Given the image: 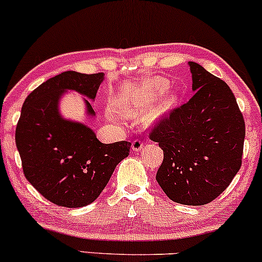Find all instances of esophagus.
<instances>
[{
	"label": "esophagus",
	"instance_id": "1",
	"mask_svg": "<svg viewBox=\"0 0 262 262\" xmlns=\"http://www.w3.org/2000/svg\"><path fill=\"white\" fill-rule=\"evenodd\" d=\"M143 146L144 143L140 139H135L133 140V143H132V149H133L134 151H139V150L143 149Z\"/></svg>",
	"mask_w": 262,
	"mask_h": 262
}]
</instances>
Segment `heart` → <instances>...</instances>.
Segmentation results:
<instances>
[{"mask_svg":"<svg viewBox=\"0 0 262 262\" xmlns=\"http://www.w3.org/2000/svg\"><path fill=\"white\" fill-rule=\"evenodd\" d=\"M170 87V82L166 79L162 77H155L150 79L144 82L143 85L134 90V91L122 95L118 98V107L121 112L127 114H143L148 112L150 108L152 107L154 102L166 91ZM175 103V100L171 98L165 104H162L160 110L151 111L146 117L148 122H152L158 118L160 114L166 111H169L172 104ZM111 118H114L113 113H110Z\"/></svg>","mask_w":262,"mask_h":262,"instance_id":"obj_1","label":"heart"}]
</instances>
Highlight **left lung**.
Wrapping results in <instances>:
<instances>
[{
  "mask_svg": "<svg viewBox=\"0 0 262 262\" xmlns=\"http://www.w3.org/2000/svg\"><path fill=\"white\" fill-rule=\"evenodd\" d=\"M191 100L149 130L164 150L156 181L171 201L203 206L224 191L242 166L245 122L229 86L189 61Z\"/></svg>",
  "mask_w": 262,
  "mask_h": 262,
  "instance_id": "1",
  "label": "left lung"
}]
</instances>
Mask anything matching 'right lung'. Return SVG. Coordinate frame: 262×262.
<instances>
[{"instance_id":"right-lung-1","label":"right lung","mask_w":262,"mask_h":262,"mask_svg":"<svg viewBox=\"0 0 262 262\" xmlns=\"http://www.w3.org/2000/svg\"><path fill=\"white\" fill-rule=\"evenodd\" d=\"M103 73L65 71L32 91L22 106L16 128V145L23 173L48 201L79 208L96 200L110 181L117 164L129 155L132 144H103L86 125L64 121L58 112L61 92L75 90L96 97ZM87 110L95 111L89 101Z\"/></svg>"}]
</instances>
